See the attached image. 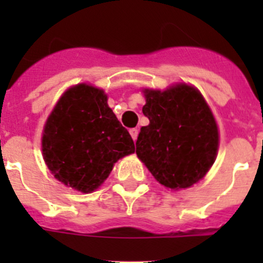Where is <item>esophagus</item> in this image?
<instances>
[{"instance_id":"1","label":"esophagus","mask_w":263,"mask_h":263,"mask_svg":"<svg viewBox=\"0 0 263 263\" xmlns=\"http://www.w3.org/2000/svg\"><path fill=\"white\" fill-rule=\"evenodd\" d=\"M129 133H130V136H132V138H133L134 142H136L137 137H138V129H137V127H133V129L129 130Z\"/></svg>"}]
</instances>
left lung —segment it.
Here are the masks:
<instances>
[{
	"label": "left lung",
	"mask_w": 263,
	"mask_h": 263,
	"mask_svg": "<svg viewBox=\"0 0 263 263\" xmlns=\"http://www.w3.org/2000/svg\"><path fill=\"white\" fill-rule=\"evenodd\" d=\"M143 115L150 124L137 138V155L155 179L171 190L191 187L215 162L217 125L199 90L180 84L145 89Z\"/></svg>",
	"instance_id": "obj_1"
}]
</instances>
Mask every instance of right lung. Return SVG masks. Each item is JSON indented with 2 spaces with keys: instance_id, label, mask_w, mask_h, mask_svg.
I'll list each match as a JSON object with an SVG mask.
<instances>
[{
  "instance_id": "add662e5",
  "label": "right lung",
  "mask_w": 263,
  "mask_h": 263,
  "mask_svg": "<svg viewBox=\"0 0 263 263\" xmlns=\"http://www.w3.org/2000/svg\"><path fill=\"white\" fill-rule=\"evenodd\" d=\"M106 100L97 88H71L47 118L42 138L43 157L53 176L85 194L108 178L120 158L136 150Z\"/></svg>"
}]
</instances>
